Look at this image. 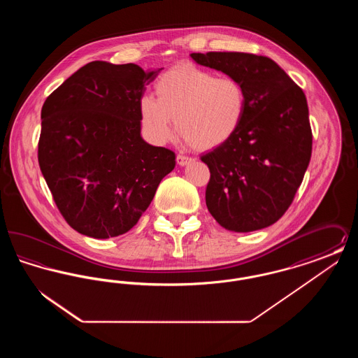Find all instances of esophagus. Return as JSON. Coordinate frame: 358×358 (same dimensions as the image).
<instances>
[{
  "instance_id": "obj_1",
  "label": "esophagus",
  "mask_w": 358,
  "mask_h": 358,
  "mask_svg": "<svg viewBox=\"0 0 358 358\" xmlns=\"http://www.w3.org/2000/svg\"><path fill=\"white\" fill-rule=\"evenodd\" d=\"M176 161H177V164H178L180 166H185L189 162L193 161V158H192V157H187V155H184V154H177Z\"/></svg>"
}]
</instances>
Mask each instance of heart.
Returning a JSON list of instances; mask_svg holds the SVG:
<instances>
[{"mask_svg": "<svg viewBox=\"0 0 358 358\" xmlns=\"http://www.w3.org/2000/svg\"><path fill=\"white\" fill-rule=\"evenodd\" d=\"M157 98L139 99V118L145 134L165 143L177 133L197 150H210L238 131L245 113V91L236 79L216 78L194 66H178L155 82Z\"/></svg>", "mask_w": 358, "mask_h": 358, "instance_id": "obj_1", "label": "heart"}]
</instances>
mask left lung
I'll return each mask as SVG.
<instances>
[{"mask_svg":"<svg viewBox=\"0 0 358 358\" xmlns=\"http://www.w3.org/2000/svg\"><path fill=\"white\" fill-rule=\"evenodd\" d=\"M245 91L244 118L228 142L204 154L208 210L222 227L252 232L278 222L306 173L313 134L303 91L273 60L244 52L190 53Z\"/></svg>","mask_w":358,"mask_h":358,"instance_id":"1","label":"left lung"}]
</instances>
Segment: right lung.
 I'll list each match as a JSON object with an SVG mask.
<instances>
[{"mask_svg":"<svg viewBox=\"0 0 358 358\" xmlns=\"http://www.w3.org/2000/svg\"><path fill=\"white\" fill-rule=\"evenodd\" d=\"M161 69L91 62L41 108L38 165L69 225L95 238L136 225L176 154L141 136L139 99Z\"/></svg>","mask_w":358,"mask_h":358,"instance_id":"obj_1","label":"right lung"}]
</instances>
